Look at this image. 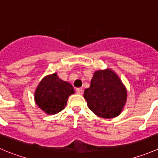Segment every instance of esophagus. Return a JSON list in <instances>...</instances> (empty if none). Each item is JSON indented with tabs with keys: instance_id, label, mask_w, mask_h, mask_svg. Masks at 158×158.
Instances as JSON below:
<instances>
[{
	"instance_id": "obj_1",
	"label": "esophagus",
	"mask_w": 158,
	"mask_h": 158,
	"mask_svg": "<svg viewBox=\"0 0 158 158\" xmlns=\"http://www.w3.org/2000/svg\"><path fill=\"white\" fill-rule=\"evenodd\" d=\"M76 93H77V94H79V95H82V93H83V91H82V89L78 88V89H76Z\"/></svg>"
}]
</instances>
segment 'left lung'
Returning a JSON list of instances; mask_svg holds the SVG:
<instances>
[{
	"label": "left lung",
	"instance_id": "obj_1",
	"mask_svg": "<svg viewBox=\"0 0 158 158\" xmlns=\"http://www.w3.org/2000/svg\"><path fill=\"white\" fill-rule=\"evenodd\" d=\"M83 96L89 110L96 116L110 119L123 111L127 91L117 74L106 69L95 72L89 88L85 89Z\"/></svg>",
	"mask_w": 158,
	"mask_h": 158
}]
</instances>
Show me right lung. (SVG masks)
Returning <instances> with one entry per match:
<instances>
[{
	"mask_svg": "<svg viewBox=\"0 0 158 158\" xmlns=\"http://www.w3.org/2000/svg\"><path fill=\"white\" fill-rule=\"evenodd\" d=\"M73 93V85L59 79L55 73L45 76L38 83L35 92V102L46 114L53 115L65 109L69 96Z\"/></svg>",
	"mask_w": 158,
	"mask_h": 158,
	"instance_id": "right-lung-1",
	"label": "right lung"
}]
</instances>
